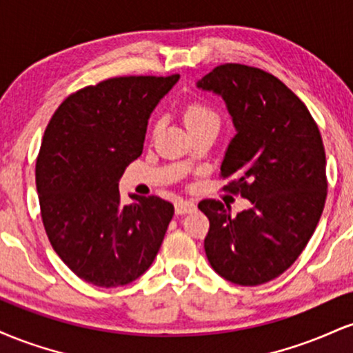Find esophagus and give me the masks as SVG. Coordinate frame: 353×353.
Instances as JSON below:
<instances>
[{
    "mask_svg": "<svg viewBox=\"0 0 353 353\" xmlns=\"http://www.w3.org/2000/svg\"><path fill=\"white\" fill-rule=\"evenodd\" d=\"M196 210V204L189 199H177L176 201V214H189Z\"/></svg>",
    "mask_w": 353,
    "mask_h": 353,
    "instance_id": "1",
    "label": "esophagus"
}]
</instances>
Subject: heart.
Returning a JSON list of instances; mask_svg holds the SVG:
<instances>
[{
    "label": "heart",
    "instance_id": "obj_1",
    "mask_svg": "<svg viewBox=\"0 0 353 353\" xmlns=\"http://www.w3.org/2000/svg\"><path fill=\"white\" fill-rule=\"evenodd\" d=\"M184 121L188 129L199 128L202 124L208 123H217L219 124V117L217 112L214 111L209 104L202 103V101H194V103H189L184 109Z\"/></svg>",
    "mask_w": 353,
    "mask_h": 353
}]
</instances>
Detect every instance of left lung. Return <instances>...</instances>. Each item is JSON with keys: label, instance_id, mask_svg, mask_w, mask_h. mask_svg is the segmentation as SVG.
<instances>
[{"label": "left lung", "instance_id": "left-lung-1", "mask_svg": "<svg viewBox=\"0 0 353 353\" xmlns=\"http://www.w3.org/2000/svg\"><path fill=\"white\" fill-rule=\"evenodd\" d=\"M222 96L237 134L221 165L225 190L250 208L237 216L204 199V249L210 265L237 285H261L285 272L305 249L327 197L325 151L305 104L259 68L228 63L197 81Z\"/></svg>", "mask_w": 353, "mask_h": 353}]
</instances>
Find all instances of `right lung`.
<instances>
[{
  "mask_svg": "<svg viewBox=\"0 0 353 353\" xmlns=\"http://www.w3.org/2000/svg\"><path fill=\"white\" fill-rule=\"evenodd\" d=\"M177 79L121 76L86 86L61 103L44 131L36 159L44 230L61 261L92 285L136 281L163 244L174 205L136 194L124 205L117 185Z\"/></svg>",
  "mask_w": 353,
  "mask_h": 353,
  "instance_id": "obj_1",
  "label": "right lung"
}]
</instances>
